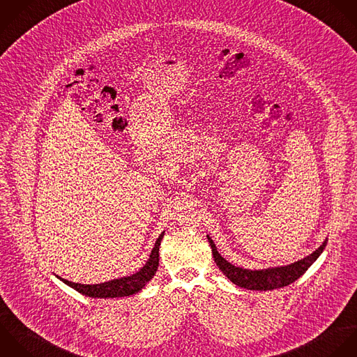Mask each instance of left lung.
Instances as JSON below:
<instances>
[{
  "mask_svg": "<svg viewBox=\"0 0 357 357\" xmlns=\"http://www.w3.org/2000/svg\"><path fill=\"white\" fill-rule=\"evenodd\" d=\"M210 246L213 249L214 261L218 266V268L224 273L225 277H228L229 281H232L235 285L241 288H246L250 291H273L278 288H284L292 282H295L298 278H301L307 268L319 259V256L326 249L327 241L312 255L292 263L289 266L284 267H275V268H267V270H246L236 267L231 263H228L218 252L217 248L210 236H207Z\"/></svg>",
  "mask_w": 357,
  "mask_h": 357,
  "instance_id": "left-lung-1",
  "label": "left lung"
}]
</instances>
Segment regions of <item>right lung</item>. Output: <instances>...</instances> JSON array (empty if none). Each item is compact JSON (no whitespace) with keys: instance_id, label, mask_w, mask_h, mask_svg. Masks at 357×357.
<instances>
[{"instance_id":"right-lung-1","label":"right lung","mask_w":357,"mask_h":357,"mask_svg":"<svg viewBox=\"0 0 357 357\" xmlns=\"http://www.w3.org/2000/svg\"><path fill=\"white\" fill-rule=\"evenodd\" d=\"M162 236H164V232L158 236L147 263L137 273L129 277H122V278L112 280L104 284H97V285H83V284H76L66 280H62V281L70 288H73L75 291H77L79 294L90 298H122V296L137 294L154 277L157 271L158 260H160L158 252H160Z\"/></svg>"}]
</instances>
